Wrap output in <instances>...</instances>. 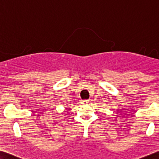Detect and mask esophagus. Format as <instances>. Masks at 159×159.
<instances>
[{"instance_id": "34e87169", "label": "esophagus", "mask_w": 159, "mask_h": 159, "mask_svg": "<svg viewBox=\"0 0 159 159\" xmlns=\"http://www.w3.org/2000/svg\"><path fill=\"white\" fill-rule=\"evenodd\" d=\"M89 100H84V101L82 102L83 104H88V103H89Z\"/></svg>"}]
</instances>
